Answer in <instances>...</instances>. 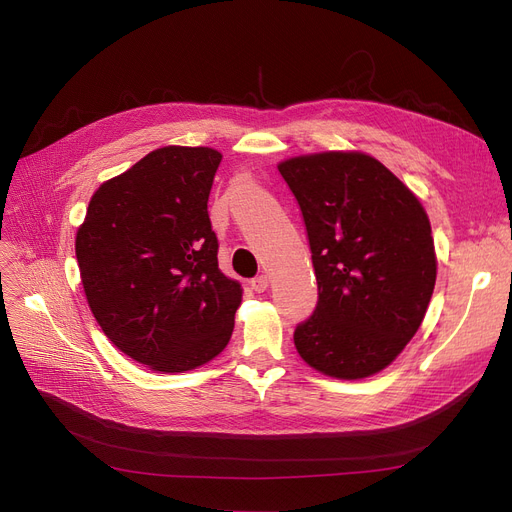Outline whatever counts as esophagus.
<instances>
[{
  "label": "esophagus",
  "instance_id": "34e87169",
  "mask_svg": "<svg viewBox=\"0 0 512 512\" xmlns=\"http://www.w3.org/2000/svg\"><path fill=\"white\" fill-rule=\"evenodd\" d=\"M267 286H270V278L263 276V274L251 280V288H253L255 292H263V290H267Z\"/></svg>",
  "mask_w": 512,
  "mask_h": 512
}]
</instances>
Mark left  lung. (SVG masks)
<instances>
[{"instance_id": "8db88e82", "label": "left lung", "mask_w": 512, "mask_h": 512, "mask_svg": "<svg viewBox=\"0 0 512 512\" xmlns=\"http://www.w3.org/2000/svg\"><path fill=\"white\" fill-rule=\"evenodd\" d=\"M278 170L303 213L319 294L294 346L332 378H369L402 353L432 299L427 213L384 164L359 151L292 157Z\"/></svg>"}]
</instances>
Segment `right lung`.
Masks as SVG:
<instances>
[{
    "label": "right lung",
    "instance_id": "1",
    "mask_svg": "<svg viewBox=\"0 0 512 512\" xmlns=\"http://www.w3.org/2000/svg\"><path fill=\"white\" fill-rule=\"evenodd\" d=\"M222 153L161 147L103 182L76 232L97 324L124 355L182 373L218 357L242 288L218 267L207 201Z\"/></svg>",
    "mask_w": 512,
    "mask_h": 512
}]
</instances>
